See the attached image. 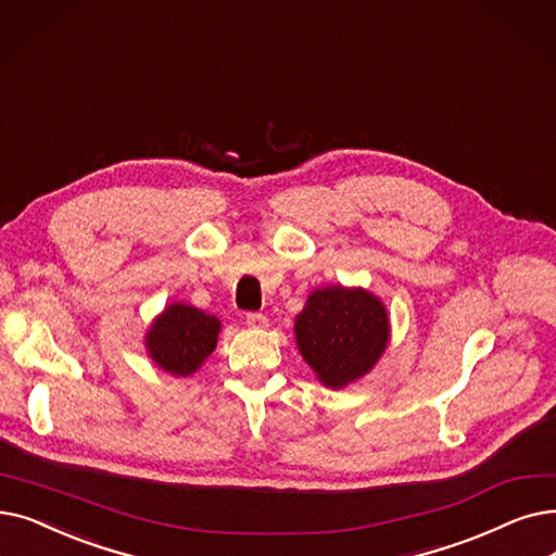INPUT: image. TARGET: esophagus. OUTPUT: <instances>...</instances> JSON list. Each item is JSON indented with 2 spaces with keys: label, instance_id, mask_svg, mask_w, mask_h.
I'll list each match as a JSON object with an SVG mask.
<instances>
[{
  "label": "esophagus",
  "instance_id": "1",
  "mask_svg": "<svg viewBox=\"0 0 556 556\" xmlns=\"http://www.w3.org/2000/svg\"><path fill=\"white\" fill-rule=\"evenodd\" d=\"M245 323H248L250 329H265V327H268V318H265L263 313H248Z\"/></svg>",
  "mask_w": 556,
  "mask_h": 556
}]
</instances>
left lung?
Wrapping results in <instances>:
<instances>
[{
  "instance_id": "1",
  "label": "left lung",
  "mask_w": 556,
  "mask_h": 556,
  "mask_svg": "<svg viewBox=\"0 0 556 556\" xmlns=\"http://www.w3.org/2000/svg\"><path fill=\"white\" fill-rule=\"evenodd\" d=\"M389 336V313L366 288H316L295 318L300 354L327 389H343L368 375Z\"/></svg>"
}]
</instances>
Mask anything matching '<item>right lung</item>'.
I'll return each mask as SVG.
<instances>
[{"instance_id":"right-lung-1","label":"right lung","mask_w":556,"mask_h":556,"mask_svg":"<svg viewBox=\"0 0 556 556\" xmlns=\"http://www.w3.org/2000/svg\"><path fill=\"white\" fill-rule=\"evenodd\" d=\"M218 333V318L190 304L175 302L154 318L144 336V348L159 368L175 377H188L215 350Z\"/></svg>"}]
</instances>
